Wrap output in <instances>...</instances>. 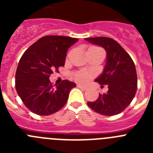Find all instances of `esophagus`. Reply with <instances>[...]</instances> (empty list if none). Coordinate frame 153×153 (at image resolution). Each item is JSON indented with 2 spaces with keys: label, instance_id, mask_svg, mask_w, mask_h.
<instances>
[{
  "label": "esophagus",
  "instance_id": "34e87169",
  "mask_svg": "<svg viewBox=\"0 0 153 153\" xmlns=\"http://www.w3.org/2000/svg\"><path fill=\"white\" fill-rule=\"evenodd\" d=\"M77 87L79 89H82V90H86V89H87V87H86V86H83V85H80V84H77Z\"/></svg>",
  "mask_w": 153,
  "mask_h": 153
}]
</instances>
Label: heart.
I'll use <instances>...</instances> for the list:
<instances>
[{"mask_svg":"<svg viewBox=\"0 0 153 153\" xmlns=\"http://www.w3.org/2000/svg\"><path fill=\"white\" fill-rule=\"evenodd\" d=\"M89 50H100L98 47H90ZM74 77L75 79V80L78 83H85L86 82H88L89 80L91 78V75L88 73L84 72V71H78V72L75 73L74 75Z\"/></svg>","mask_w":153,"mask_h":153,"instance_id":"heart-1","label":"heart"}]
</instances>
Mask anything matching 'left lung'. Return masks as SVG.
I'll list each match as a JSON object with an SVG mask.
<instances>
[{
    "mask_svg": "<svg viewBox=\"0 0 153 153\" xmlns=\"http://www.w3.org/2000/svg\"><path fill=\"white\" fill-rule=\"evenodd\" d=\"M86 41L100 46L106 52V63L100 76L95 79L101 85H107L108 91L99 95L88 106L103 116L122 113L134 98L137 90V75L134 62L116 40L106 36L85 38Z\"/></svg>",
    "mask_w": 153,
    "mask_h": 153,
    "instance_id": "left-lung-1",
    "label": "left lung"
}]
</instances>
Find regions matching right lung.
Instances as JSON below:
<instances>
[{"label":"right lung","instance_id":"1","mask_svg":"<svg viewBox=\"0 0 153 153\" xmlns=\"http://www.w3.org/2000/svg\"><path fill=\"white\" fill-rule=\"evenodd\" d=\"M78 39L69 36H43L24 53L15 75L17 93L24 105L39 116H48L64 106L74 82L65 80L53 88V71L65 64L67 52Z\"/></svg>","mask_w":153,"mask_h":153}]
</instances>
